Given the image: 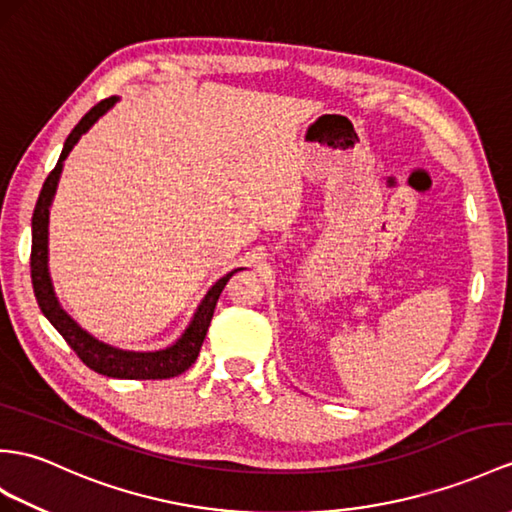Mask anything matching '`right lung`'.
<instances>
[{
    "mask_svg": "<svg viewBox=\"0 0 512 512\" xmlns=\"http://www.w3.org/2000/svg\"><path fill=\"white\" fill-rule=\"evenodd\" d=\"M117 97H108L104 102H99L93 106L86 115L80 119L76 128L71 130L67 136L65 147H62V154L56 162V167L49 173L39 199H36L34 206V215H32V254H30V271H32V286H34V295L36 302H39L41 313L49 319V323L62 334L71 350L78 354V358L86 367H91L93 371L102 373V376L108 378H123V380H167L173 376H180L182 371L189 369L195 358L202 350V343L206 339V332L210 326V319H213L217 299L223 291V286L234 276V269L226 273L221 280L213 284V289L206 293L202 299V304L197 306L195 315L189 323V328L184 330L180 339L173 343L171 347H165V350L158 352H128V350H117V347L106 345L102 341H97L95 336H91L86 330H82L76 321H73L65 310H62L58 297L54 293L52 278H49V269H47V226H49V206H52V199L56 193V186L60 180V171H62V162L69 156V152L80 141V136L84 132H89L93 123L106 115V112L115 106Z\"/></svg>",
    "mask_w": 512,
    "mask_h": 512,
    "instance_id": "obj_1",
    "label": "right lung"
}]
</instances>
